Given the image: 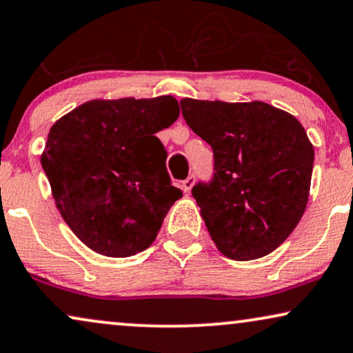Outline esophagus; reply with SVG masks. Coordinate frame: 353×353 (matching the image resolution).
Segmentation results:
<instances>
[{
	"label": "esophagus",
	"instance_id": "1",
	"mask_svg": "<svg viewBox=\"0 0 353 353\" xmlns=\"http://www.w3.org/2000/svg\"><path fill=\"white\" fill-rule=\"evenodd\" d=\"M194 182H195L194 176H189V177H187L185 181H182V190H184L185 194H189V192L192 190V187H194Z\"/></svg>",
	"mask_w": 353,
	"mask_h": 353
}]
</instances>
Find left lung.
I'll return each mask as SVG.
<instances>
[{
  "label": "left lung",
  "instance_id": "left-lung-1",
  "mask_svg": "<svg viewBox=\"0 0 353 353\" xmlns=\"http://www.w3.org/2000/svg\"><path fill=\"white\" fill-rule=\"evenodd\" d=\"M181 108L213 148V179L192 195L218 250L237 261L276 250L308 203L314 150L302 124L263 101L184 98Z\"/></svg>",
  "mask_w": 353,
  "mask_h": 353
}]
</instances>
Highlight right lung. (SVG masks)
<instances>
[{
    "instance_id": "right-lung-1",
    "label": "right lung",
    "mask_w": 353,
    "mask_h": 353,
    "mask_svg": "<svg viewBox=\"0 0 353 353\" xmlns=\"http://www.w3.org/2000/svg\"><path fill=\"white\" fill-rule=\"evenodd\" d=\"M177 117L171 95L92 100L50 129L41 166L56 208L93 252L132 256L157 239L182 192L171 184L154 134Z\"/></svg>"
}]
</instances>
